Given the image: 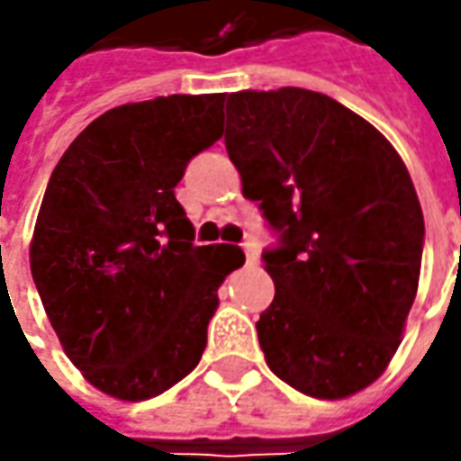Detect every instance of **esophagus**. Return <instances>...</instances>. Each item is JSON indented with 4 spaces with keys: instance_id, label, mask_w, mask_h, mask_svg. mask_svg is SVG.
I'll use <instances>...</instances> for the list:
<instances>
[{
    "instance_id": "esophagus-1",
    "label": "esophagus",
    "mask_w": 461,
    "mask_h": 461,
    "mask_svg": "<svg viewBox=\"0 0 461 461\" xmlns=\"http://www.w3.org/2000/svg\"><path fill=\"white\" fill-rule=\"evenodd\" d=\"M243 254H246V261H249V264L254 267V264L258 261L257 243H254V240H246V243H243Z\"/></svg>"
}]
</instances>
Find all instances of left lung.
Returning a JSON list of instances; mask_svg holds the SVG:
<instances>
[{
	"mask_svg": "<svg viewBox=\"0 0 461 461\" xmlns=\"http://www.w3.org/2000/svg\"><path fill=\"white\" fill-rule=\"evenodd\" d=\"M225 149L279 236L257 323L269 369L310 398L364 390L395 357L416 300L423 212L390 140L321 92H233Z\"/></svg>",
	"mask_w": 461,
	"mask_h": 461,
	"instance_id": "8db88e82",
	"label": "left lung"
}]
</instances>
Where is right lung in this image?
I'll return each instance as SVG.
<instances>
[{
    "mask_svg": "<svg viewBox=\"0 0 461 461\" xmlns=\"http://www.w3.org/2000/svg\"><path fill=\"white\" fill-rule=\"evenodd\" d=\"M225 95L115 107L66 149L45 186L30 272L66 357L97 390L149 400L203 357L236 246H194L174 197L222 135Z\"/></svg>",
    "mask_w": 461,
    "mask_h": 461,
    "instance_id": "add662e5",
    "label": "right lung"
}]
</instances>
